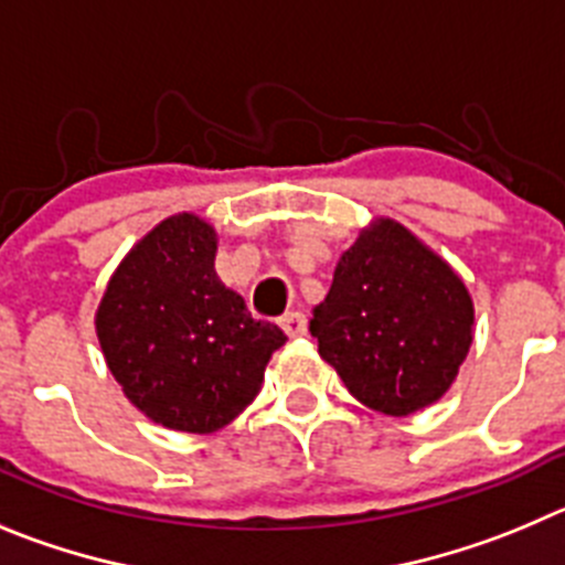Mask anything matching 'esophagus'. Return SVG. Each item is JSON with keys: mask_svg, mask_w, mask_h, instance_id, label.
<instances>
[{"mask_svg": "<svg viewBox=\"0 0 565 565\" xmlns=\"http://www.w3.org/2000/svg\"><path fill=\"white\" fill-rule=\"evenodd\" d=\"M281 329L287 331V337H303L307 334V315L300 312H287L281 320Z\"/></svg>", "mask_w": 565, "mask_h": 565, "instance_id": "1", "label": "esophagus"}]
</instances>
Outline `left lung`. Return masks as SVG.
Wrapping results in <instances>:
<instances>
[{
    "instance_id": "obj_1",
    "label": "left lung",
    "mask_w": 565,
    "mask_h": 565,
    "mask_svg": "<svg viewBox=\"0 0 565 565\" xmlns=\"http://www.w3.org/2000/svg\"><path fill=\"white\" fill-rule=\"evenodd\" d=\"M309 331L356 402L404 418L457 379L473 342V300L449 262L376 217L337 262Z\"/></svg>"
}]
</instances>
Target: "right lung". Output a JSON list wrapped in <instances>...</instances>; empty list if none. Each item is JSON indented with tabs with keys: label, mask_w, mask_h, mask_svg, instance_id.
I'll return each mask as SVG.
<instances>
[{
	"label": "right lung",
	"mask_w": 565,
	"mask_h": 565,
	"mask_svg": "<svg viewBox=\"0 0 565 565\" xmlns=\"http://www.w3.org/2000/svg\"><path fill=\"white\" fill-rule=\"evenodd\" d=\"M214 256L217 231L198 214L161 220L119 262L94 318L108 371L130 404L189 435L231 424L287 342L220 281Z\"/></svg>",
	"instance_id": "1"
}]
</instances>
